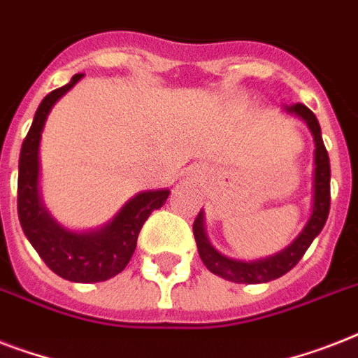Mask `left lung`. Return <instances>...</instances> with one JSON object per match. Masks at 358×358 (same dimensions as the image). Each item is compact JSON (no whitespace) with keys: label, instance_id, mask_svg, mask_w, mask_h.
<instances>
[{"label":"left lung","instance_id":"1","mask_svg":"<svg viewBox=\"0 0 358 358\" xmlns=\"http://www.w3.org/2000/svg\"><path fill=\"white\" fill-rule=\"evenodd\" d=\"M288 111L299 115L301 119L308 124V128L314 135V143H316V152H314V165H316V169H314V206H312V215L308 223L303 229V232L295 238L294 243L288 245L282 252L264 258V260H232V258L219 255L217 250L210 245L206 232H204L202 212H199L195 223H193L196 249H199V256L204 262V266L212 273L227 278V280H232V282L260 284L286 275L305 256L306 249L310 247L314 238L322 232L325 221H327L329 208H331V165H329L327 148L323 145L320 122H317L316 115L303 103H295V106L288 108Z\"/></svg>","mask_w":358,"mask_h":358}]
</instances>
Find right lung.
Returning a JSON list of instances; mask_svg holds the SVG:
<instances>
[{"label": "right lung", "instance_id": "right-lung-1", "mask_svg": "<svg viewBox=\"0 0 358 358\" xmlns=\"http://www.w3.org/2000/svg\"><path fill=\"white\" fill-rule=\"evenodd\" d=\"M81 78L83 74H76L69 85L50 92L36 109L20 150L18 219L24 234L53 273L72 282H102L128 266L143 224L154 210L165 204L171 191H145L135 195L111 223L94 232H70L50 217L38 199V143L53 103Z\"/></svg>", "mask_w": 358, "mask_h": 358}]
</instances>
